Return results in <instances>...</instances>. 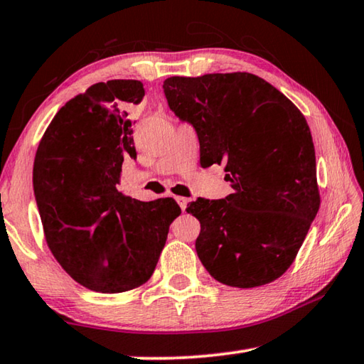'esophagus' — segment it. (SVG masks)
I'll use <instances>...</instances> for the list:
<instances>
[{
    "instance_id": "obj_1",
    "label": "esophagus",
    "mask_w": 364,
    "mask_h": 364,
    "mask_svg": "<svg viewBox=\"0 0 364 364\" xmlns=\"http://www.w3.org/2000/svg\"><path fill=\"white\" fill-rule=\"evenodd\" d=\"M176 202H178V205H180L181 207V210H184V208H186L188 207V199H186V197H176Z\"/></svg>"
}]
</instances>
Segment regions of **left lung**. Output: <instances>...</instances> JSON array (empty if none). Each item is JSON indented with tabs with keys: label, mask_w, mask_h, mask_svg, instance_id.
Wrapping results in <instances>:
<instances>
[{
	"label": "left lung",
	"mask_w": 364,
	"mask_h": 364,
	"mask_svg": "<svg viewBox=\"0 0 364 364\" xmlns=\"http://www.w3.org/2000/svg\"><path fill=\"white\" fill-rule=\"evenodd\" d=\"M168 107L189 123L204 165L225 164L234 193L197 199L186 212L200 221L196 252L212 278L257 287L291 267L319 208L316 157L300 110L247 72L170 77Z\"/></svg>",
	"instance_id": "left-lung-1"
}]
</instances>
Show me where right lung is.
Instances as JSON below:
<instances>
[{
	"label": "right lung",
	"instance_id": "right-lung-1",
	"mask_svg": "<svg viewBox=\"0 0 364 364\" xmlns=\"http://www.w3.org/2000/svg\"><path fill=\"white\" fill-rule=\"evenodd\" d=\"M138 80L96 83L67 101L49 123L33 164V193L53 255L80 284L119 294L151 278L170 223L173 199L123 196L125 157H136L127 107L141 102Z\"/></svg>",
	"mask_w": 364,
	"mask_h": 364
}]
</instances>
